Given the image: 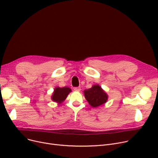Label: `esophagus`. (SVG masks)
<instances>
[{"label":"esophagus","instance_id":"1","mask_svg":"<svg viewBox=\"0 0 158 158\" xmlns=\"http://www.w3.org/2000/svg\"><path fill=\"white\" fill-rule=\"evenodd\" d=\"M73 90L76 92H79L81 90V88L80 87H75V88H73Z\"/></svg>","mask_w":158,"mask_h":158}]
</instances>
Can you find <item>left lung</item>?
I'll list each match as a JSON object with an SVG mask.
<instances>
[{
    "label": "left lung",
    "instance_id": "1",
    "mask_svg": "<svg viewBox=\"0 0 158 158\" xmlns=\"http://www.w3.org/2000/svg\"><path fill=\"white\" fill-rule=\"evenodd\" d=\"M85 98L89 105L94 108L106 103L108 95L99 85H94L92 88L84 90Z\"/></svg>",
    "mask_w": 158,
    "mask_h": 158
}]
</instances>
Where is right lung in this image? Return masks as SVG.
<instances>
[{
	"label": "right lung",
	"instance_id": "1",
	"mask_svg": "<svg viewBox=\"0 0 158 158\" xmlns=\"http://www.w3.org/2000/svg\"><path fill=\"white\" fill-rule=\"evenodd\" d=\"M70 92H72V90L69 87L65 86L60 88L59 86H57L54 89L51 99L53 102H56L59 105L62 103L66 99L68 95Z\"/></svg>",
	"mask_w": 158,
	"mask_h": 158
}]
</instances>
